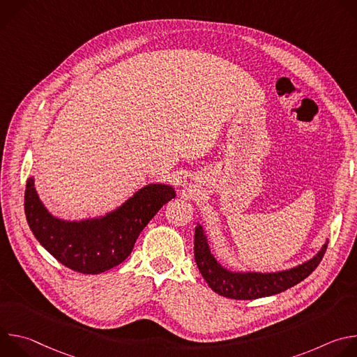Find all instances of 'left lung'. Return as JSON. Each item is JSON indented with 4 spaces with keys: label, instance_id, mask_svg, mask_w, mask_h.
I'll return each instance as SVG.
<instances>
[{
    "label": "left lung",
    "instance_id": "8db88e82",
    "mask_svg": "<svg viewBox=\"0 0 357 357\" xmlns=\"http://www.w3.org/2000/svg\"><path fill=\"white\" fill-rule=\"evenodd\" d=\"M326 247L328 240L312 259L288 270L274 273L234 271L218 261L211 251L208 236L199 222L195 229V260L200 274L216 294L233 299L271 296L296 285L318 267Z\"/></svg>",
    "mask_w": 357,
    "mask_h": 357
}]
</instances>
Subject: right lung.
<instances>
[{
  "label": "right lung",
  "instance_id": "right-lung-1",
  "mask_svg": "<svg viewBox=\"0 0 357 357\" xmlns=\"http://www.w3.org/2000/svg\"><path fill=\"white\" fill-rule=\"evenodd\" d=\"M175 196L171 185L149 183L103 216L65 220L46 209L31 176L24 206L33 236L47 252L70 270L100 274L130 256L142 229Z\"/></svg>",
  "mask_w": 357,
  "mask_h": 357
}]
</instances>
